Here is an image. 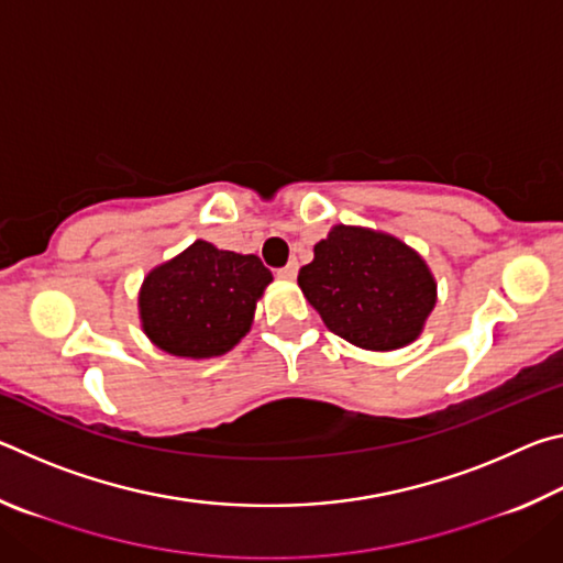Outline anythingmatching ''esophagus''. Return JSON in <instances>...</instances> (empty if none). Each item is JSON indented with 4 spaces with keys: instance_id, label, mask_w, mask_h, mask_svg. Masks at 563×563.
Wrapping results in <instances>:
<instances>
[{
    "instance_id": "34e87169",
    "label": "esophagus",
    "mask_w": 563,
    "mask_h": 563,
    "mask_svg": "<svg viewBox=\"0 0 563 563\" xmlns=\"http://www.w3.org/2000/svg\"><path fill=\"white\" fill-rule=\"evenodd\" d=\"M275 273H278V278H285V280L295 278V275H298V261H290L288 265H283V268H278Z\"/></svg>"
}]
</instances>
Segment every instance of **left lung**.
I'll use <instances>...</instances> for the list:
<instances>
[{
	"mask_svg": "<svg viewBox=\"0 0 563 563\" xmlns=\"http://www.w3.org/2000/svg\"><path fill=\"white\" fill-rule=\"evenodd\" d=\"M298 285L335 335L365 350L409 345L437 298L432 273L412 247L352 225H335L316 245Z\"/></svg>",
	"mask_w": 563,
	"mask_h": 563,
	"instance_id": "8db88e82",
	"label": "left lung"
}]
</instances>
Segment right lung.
I'll list each match as a JSON object with an SVG mask.
<instances>
[{
	"label": "right lung",
	"instance_id": "obj_1",
	"mask_svg": "<svg viewBox=\"0 0 563 563\" xmlns=\"http://www.w3.org/2000/svg\"><path fill=\"white\" fill-rule=\"evenodd\" d=\"M271 280L258 255L196 241L148 273L139 295L141 322L170 355H223L251 330L255 302Z\"/></svg>",
	"mask_w": 563,
	"mask_h": 563
}]
</instances>
